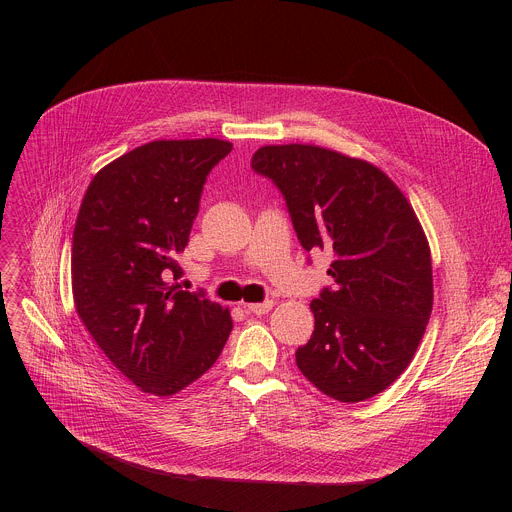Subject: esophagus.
<instances>
[{
    "label": "esophagus",
    "instance_id": "obj_1",
    "mask_svg": "<svg viewBox=\"0 0 512 512\" xmlns=\"http://www.w3.org/2000/svg\"><path fill=\"white\" fill-rule=\"evenodd\" d=\"M274 307V301H265V303H245L242 305V309H245L247 313H253V315H265L270 313Z\"/></svg>",
    "mask_w": 512,
    "mask_h": 512
}]
</instances>
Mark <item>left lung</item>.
Here are the masks:
<instances>
[{
    "instance_id": "obj_1",
    "label": "left lung",
    "mask_w": 512,
    "mask_h": 512,
    "mask_svg": "<svg viewBox=\"0 0 512 512\" xmlns=\"http://www.w3.org/2000/svg\"><path fill=\"white\" fill-rule=\"evenodd\" d=\"M251 166L280 188L303 249L332 257L336 286L311 301L299 369L340 402L380 394L413 361L434 305L432 253L409 199L369 161L317 145H265Z\"/></svg>"
}]
</instances>
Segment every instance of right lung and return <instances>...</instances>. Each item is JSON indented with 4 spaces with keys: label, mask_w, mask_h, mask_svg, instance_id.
Masks as SVG:
<instances>
[{
    "label": "right lung",
    "mask_w": 512,
    "mask_h": 512,
    "mask_svg": "<svg viewBox=\"0 0 512 512\" xmlns=\"http://www.w3.org/2000/svg\"><path fill=\"white\" fill-rule=\"evenodd\" d=\"M220 139L151 141L103 166L72 236V297L101 353L145 394L172 396L218 361L228 307L166 282L176 272Z\"/></svg>",
    "instance_id": "1"
}]
</instances>
